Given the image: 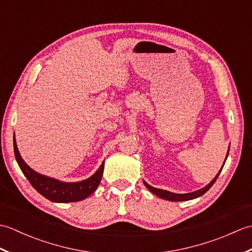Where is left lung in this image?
I'll use <instances>...</instances> for the list:
<instances>
[{"instance_id":"8db88e82","label":"left lung","mask_w":252,"mask_h":252,"mask_svg":"<svg viewBox=\"0 0 252 252\" xmlns=\"http://www.w3.org/2000/svg\"><path fill=\"white\" fill-rule=\"evenodd\" d=\"M228 152H229V147H228V151H227V154H226V158L228 156ZM226 161V159H225ZM225 161H224V163H225ZM224 167V164L222 165V169ZM222 169L219 171V173L217 174V176L215 179H213L210 183H209L207 186L203 187V189H198L196 191H192V192H189V194H175V192H171V191H168V190H164V189H155V187L148 185L145 181H144V184H145V186L147 187V189L151 190L153 194L157 195L158 197L162 198V199H165V200H170V201H185V200H190V199H195V198L197 197H200L202 196L203 194H205L206 191H208L209 189H210V187L215 184V182L217 181L219 174L221 173Z\"/></svg>"}]
</instances>
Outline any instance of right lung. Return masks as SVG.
<instances>
[{"instance_id":"1","label":"right lung","mask_w":252,"mask_h":252,"mask_svg":"<svg viewBox=\"0 0 252 252\" xmlns=\"http://www.w3.org/2000/svg\"><path fill=\"white\" fill-rule=\"evenodd\" d=\"M14 153L20 170L23 171V173L28 179L30 184L33 186V189L37 192H40L42 196H44L46 199L54 202H74L85 199L96 190L100 183L101 176H103L104 162L100 164L99 169L91 178L81 182H74V183H65V182L42 175L32 170L21 158L17 144L15 141V136Z\"/></svg>"}]
</instances>
